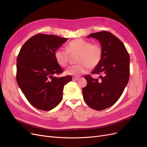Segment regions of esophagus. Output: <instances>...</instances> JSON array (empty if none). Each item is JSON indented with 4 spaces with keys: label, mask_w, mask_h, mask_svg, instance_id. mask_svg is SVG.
I'll return each instance as SVG.
<instances>
[{
    "label": "esophagus",
    "mask_w": 147,
    "mask_h": 147,
    "mask_svg": "<svg viewBox=\"0 0 147 147\" xmlns=\"http://www.w3.org/2000/svg\"><path fill=\"white\" fill-rule=\"evenodd\" d=\"M79 79V77H73V80H78Z\"/></svg>",
    "instance_id": "obj_1"
}]
</instances>
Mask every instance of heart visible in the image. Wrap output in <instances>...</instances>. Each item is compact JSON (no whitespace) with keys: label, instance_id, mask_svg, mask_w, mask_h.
Returning <instances> with one entry per match:
<instances>
[{"label":"heart","instance_id":"obj_1","mask_svg":"<svg viewBox=\"0 0 147 147\" xmlns=\"http://www.w3.org/2000/svg\"><path fill=\"white\" fill-rule=\"evenodd\" d=\"M70 55H78L76 61L78 64L68 67L66 73L78 77L86 73L89 68L94 69L98 66L103 57V49L98 43L92 44L83 38H76L67 44L66 49H57L55 58L61 67H65L69 63Z\"/></svg>","mask_w":147,"mask_h":147}]
</instances>
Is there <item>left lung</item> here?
<instances>
[{
	"mask_svg": "<svg viewBox=\"0 0 147 147\" xmlns=\"http://www.w3.org/2000/svg\"><path fill=\"white\" fill-rule=\"evenodd\" d=\"M91 37L98 39L103 49L101 63L92 72L99 74L101 80L86 76L88 83L82 93L89 107L101 111L114 105L122 95L129 80L130 57L124 44L111 33L102 31L88 36Z\"/></svg>",
	"mask_w": 147,
	"mask_h": 147,
	"instance_id": "obj_1",
	"label": "left lung"
}]
</instances>
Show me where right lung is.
I'll return each instance as SVG.
<instances>
[{
    "label": "right lung",
    "mask_w": 147,
    "mask_h": 147,
    "mask_svg": "<svg viewBox=\"0 0 147 147\" xmlns=\"http://www.w3.org/2000/svg\"><path fill=\"white\" fill-rule=\"evenodd\" d=\"M68 38L38 33L23 45L17 59L16 79L28 101L36 109L49 111L63 99L65 84L72 77L56 78L63 71L55 58L56 50Z\"/></svg>",
    "instance_id": "obj_1"
}]
</instances>
